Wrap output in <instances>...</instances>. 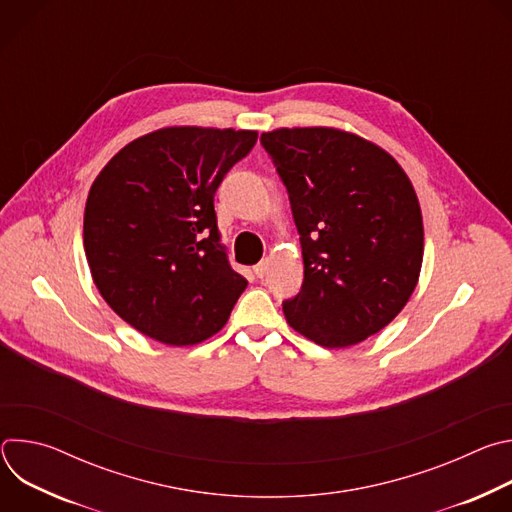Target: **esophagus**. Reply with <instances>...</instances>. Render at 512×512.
<instances>
[{"mask_svg": "<svg viewBox=\"0 0 512 512\" xmlns=\"http://www.w3.org/2000/svg\"><path fill=\"white\" fill-rule=\"evenodd\" d=\"M267 265H269V263H267V259L259 261V263L253 267V273H255V277H259V279H261V277L267 273Z\"/></svg>", "mask_w": 512, "mask_h": 512, "instance_id": "esophagus-1", "label": "esophagus"}]
</instances>
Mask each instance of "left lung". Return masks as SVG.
I'll return each mask as SVG.
<instances>
[{
    "mask_svg": "<svg viewBox=\"0 0 512 512\" xmlns=\"http://www.w3.org/2000/svg\"><path fill=\"white\" fill-rule=\"evenodd\" d=\"M300 233L304 283L289 326L326 348L383 330L407 304L423 259L415 190L379 145L330 127L261 133Z\"/></svg>",
    "mask_w": 512,
    "mask_h": 512,
    "instance_id": "obj_1",
    "label": "left lung"
}]
</instances>
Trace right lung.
<instances>
[{"label": "right lung", "instance_id": "obj_1", "mask_svg": "<svg viewBox=\"0 0 512 512\" xmlns=\"http://www.w3.org/2000/svg\"><path fill=\"white\" fill-rule=\"evenodd\" d=\"M257 131L166 127L111 158L91 186L83 241L111 310L172 346L221 330L247 279L221 243L214 194Z\"/></svg>", "mask_w": 512, "mask_h": 512}]
</instances>
